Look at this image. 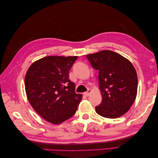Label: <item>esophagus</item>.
<instances>
[{"label": "esophagus", "instance_id": "34e87169", "mask_svg": "<svg viewBox=\"0 0 158 158\" xmlns=\"http://www.w3.org/2000/svg\"><path fill=\"white\" fill-rule=\"evenodd\" d=\"M92 92H93V90H92L91 89H87V92H85V93H84V95H85V96H89V94H91Z\"/></svg>", "mask_w": 158, "mask_h": 158}]
</instances>
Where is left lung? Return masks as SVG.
I'll return each instance as SVG.
<instances>
[{
    "instance_id": "obj_1",
    "label": "left lung",
    "mask_w": 158,
    "mask_h": 158,
    "mask_svg": "<svg viewBox=\"0 0 158 158\" xmlns=\"http://www.w3.org/2000/svg\"><path fill=\"white\" fill-rule=\"evenodd\" d=\"M86 56L99 71V88L102 97L96 112L103 117L116 118L130 110L137 95L138 77L131 62L110 50Z\"/></svg>"
}]
</instances>
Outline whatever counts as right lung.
I'll list each match as a JSON object with an SVG mask.
<instances>
[{
    "instance_id": "right-lung-1",
    "label": "right lung",
    "mask_w": 158,
    "mask_h": 158,
    "mask_svg": "<svg viewBox=\"0 0 158 158\" xmlns=\"http://www.w3.org/2000/svg\"><path fill=\"white\" fill-rule=\"evenodd\" d=\"M77 56H49L31 64L25 86L29 102L44 119L59 124L76 112L82 95L75 93L69 71Z\"/></svg>"
}]
</instances>
